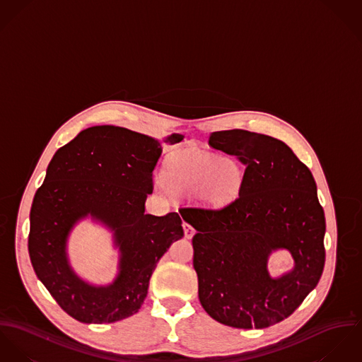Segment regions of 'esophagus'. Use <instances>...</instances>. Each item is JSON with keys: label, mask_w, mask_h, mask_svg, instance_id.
Listing matches in <instances>:
<instances>
[{"label": "esophagus", "mask_w": 362, "mask_h": 362, "mask_svg": "<svg viewBox=\"0 0 362 362\" xmlns=\"http://www.w3.org/2000/svg\"><path fill=\"white\" fill-rule=\"evenodd\" d=\"M183 230H185V236H186L187 239H192V238H193V235L196 233L194 228H193L192 225H189L187 222H183Z\"/></svg>", "instance_id": "1"}]
</instances>
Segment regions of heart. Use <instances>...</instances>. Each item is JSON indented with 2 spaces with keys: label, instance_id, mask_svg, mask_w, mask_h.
<instances>
[{
  "label": "heart",
  "instance_id": "heart-1",
  "mask_svg": "<svg viewBox=\"0 0 362 362\" xmlns=\"http://www.w3.org/2000/svg\"><path fill=\"white\" fill-rule=\"evenodd\" d=\"M158 185L176 196L200 194L209 204L222 205L238 196L241 169L236 162L211 153L180 150L168 157L165 183L161 180Z\"/></svg>",
  "mask_w": 362,
  "mask_h": 362
}]
</instances>
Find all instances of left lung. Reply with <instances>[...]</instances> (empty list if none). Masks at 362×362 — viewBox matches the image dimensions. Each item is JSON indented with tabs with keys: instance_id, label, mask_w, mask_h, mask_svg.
<instances>
[{
	"instance_id": "left-lung-1",
	"label": "left lung",
	"mask_w": 362,
	"mask_h": 362,
	"mask_svg": "<svg viewBox=\"0 0 362 362\" xmlns=\"http://www.w3.org/2000/svg\"><path fill=\"white\" fill-rule=\"evenodd\" d=\"M209 146L245 165L239 197L221 209H187L197 233L193 267L202 308L215 321L262 329L290 317L315 288L325 267V212L311 170L271 136L215 132ZM287 249L295 267L279 279L269 255Z\"/></svg>"
}]
</instances>
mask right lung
Listing matches in <instances>:
<instances>
[{
  "label": "right lung",
  "instance_id": "obj_1",
  "mask_svg": "<svg viewBox=\"0 0 362 362\" xmlns=\"http://www.w3.org/2000/svg\"><path fill=\"white\" fill-rule=\"evenodd\" d=\"M182 139L172 134L166 141ZM161 153L150 136L104 124L81 130L48 163L30 209L29 255L41 283L76 321L111 323L136 314L158 261L183 238L177 212L146 214ZM88 214L115 232L120 248V272L108 286L83 281L69 265V233Z\"/></svg>",
  "mask_w": 362,
  "mask_h": 362
}]
</instances>
